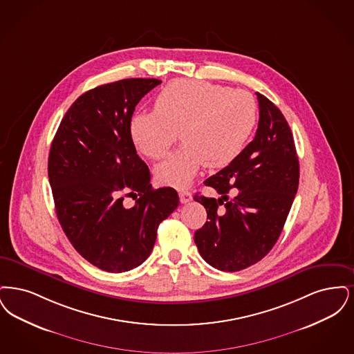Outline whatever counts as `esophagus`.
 <instances>
[{
  "instance_id": "34e87169",
  "label": "esophagus",
  "mask_w": 354,
  "mask_h": 354,
  "mask_svg": "<svg viewBox=\"0 0 354 354\" xmlns=\"http://www.w3.org/2000/svg\"><path fill=\"white\" fill-rule=\"evenodd\" d=\"M178 194H180V201L183 202V203H187V202H190L192 201V193L189 192V190H186V189H181L180 192H178Z\"/></svg>"
}]
</instances>
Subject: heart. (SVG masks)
<instances>
[{"mask_svg": "<svg viewBox=\"0 0 354 354\" xmlns=\"http://www.w3.org/2000/svg\"><path fill=\"white\" fill-rule=\"evenodd\" d=\"M258 118L254 97L242 90L203 80L176 79L154 99V111L131 119V136L138 151L160 160L177 141L180 149L157 165L161 184L183 187L201 167L223 168L232 162L251 136Z\"/></svg>", "mask_w": 354, "mask_h": 354, "instance_id": "obj_1", "label": "heart"}]
</instances>
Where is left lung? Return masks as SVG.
Listing matches in <instances>:
<instances>
[{
    "label": "left lung",
    "instance_id": "1",
    "mask_svg": "<svg viewBox=\"0 0 354 354\" xmlns=\"http://www.w3.org/2000/svg\"><path fill=\"white\" fill-rule=\"evenodd\" d=\"M259 124L254 140L205 185L221 197L194 196L207 219L194 232L201 257L235 272L263 259L277 243L299 186V158L291 128L280 109L257 93ZM234 197H228L230 193Z\"/></svg>",
    "mask_w": 354,
    "mask_h": 354
}]
</instances>
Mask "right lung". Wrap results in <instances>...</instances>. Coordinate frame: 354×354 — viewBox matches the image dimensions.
<instances>
[{"label": "right lung", "mask_w": 354, "mask_h": 354, "mask_svg": "<svg viewBox=\"0 0 354 354\" xmlns=\"http://www.w3.org/2000/svg\"><path fill=\"white\" fill-rule=\"evenodd\" d=\"M160 83L123 79L83 93L50 148L48 181L62 229L86 261L107 272L147 261L158 225L180 202L173 187H152L129 129L138 102ZM125 196L136 205L125 207Z\"/></svg>", "instance_id": "obj_1"}]
</instances>
